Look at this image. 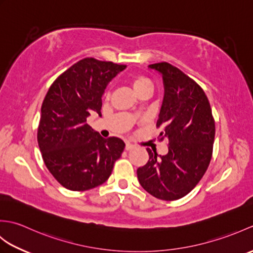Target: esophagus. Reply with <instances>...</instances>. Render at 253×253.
Listing matches in <instances>:
<instances>
[{
	"mask_svg": "<svg viewBox=\"0 0 253 253\" xmlns=\"http://www.w3.org/2000/svg\"><path fill=\"white\" fill-rule=\"evenodd\" d=\"M132 148H133V146H132L131 143H129V142H126V147H125V149L127 150V151H128V150H131Z\"/></svg>",
	"mask_w": 253,
	"mask_h": 253,
	"instance_id": "1",
	"label": "esophagus"
}]
</instances>
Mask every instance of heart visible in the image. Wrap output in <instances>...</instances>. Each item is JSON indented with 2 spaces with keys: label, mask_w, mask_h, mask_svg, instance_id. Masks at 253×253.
Returning a JSON list of instances; mask_svg holds the SVG:
<instances>
[{
  "label": "heart",
  "mask_w": 253,
  "mask_h": 253,
  "mask_svg": "<svg viewBox=\"0 0 253 253\" xmlns=\"http://www.w3.org/2000/svg\"><path fill=\"white\" fill-rule=\"evenodd\" d=\"M129 83L138 95L142 92H146V91L152 92L153 90V84L151 80L146 76H142V75H135V76H132L129 79Z\"/></svg>",
  "instance_id": "b5f03b06"
}]
</instances>
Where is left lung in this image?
<instances>
[{
    "label": "left lung",
    "instance_id": "left-lung-1",
    "mask_svg": "<svg viewBox=\"0 0 253 253\" xmlns=\"http://www.w3.org/2000/svg\"><path fill=\"white\" fill-rule=\"evenodd\" d=\"M163 78L164 99L157 127L161 140L169 139V152L147 149L149 161L137 169L146 191L165 201L188 195L201 180L212 158L215 122L208 96L195 80L162 62L149 65Z\"/></svg>",
    "mask_w": 253,
    "mask_h": 253
}]
</instances>
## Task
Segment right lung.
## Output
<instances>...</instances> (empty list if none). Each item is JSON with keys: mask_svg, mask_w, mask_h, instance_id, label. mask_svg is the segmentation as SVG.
<instances>
[{"mask_svg": "<svg viewBox=\"0 0 253 253\" xmlns=\"http://www.w3.org/2000/svg\"><path fill=\"white\" fill-rule=\"evenodd\" d=\"M126 65L87 57L60 75L41 106L38 144L44 164L60 184L84 191L103 184L121 158L125 143L104 139L87 124L90 113L101 116L106 85Z\"/></svg>", "mask_w": 253, "mask_h": 253, "instance_id": "1", "label": "right lung"}]
</instances>
